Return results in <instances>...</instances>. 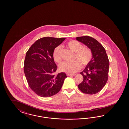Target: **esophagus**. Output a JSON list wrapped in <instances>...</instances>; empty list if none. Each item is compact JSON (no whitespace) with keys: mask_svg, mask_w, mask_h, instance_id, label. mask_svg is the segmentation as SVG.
I'll list each match as a JSON object with an SVG mask.
<instances>
[{"mask_svg":"<svg viewBox=\"0 0 129 129\" xmlns=\"http://www.w3.org/2000/svg\"><path fill=\"white\" fill-rule=\"evenodd\" d=\"M67 76H75L76 75V74H70V73H68V74H67Z\"/></svg>","mask_w":129,"mask_h":129,"instance_id":"esophagus-1","label":"esophagus"}]
</instances>
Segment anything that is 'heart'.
Masks as SVG:
<instances>
[{
	"mask_svg": "<svg viewBox=\"0 0 129 129\" xmlns=\"http://www.w3.org/2000/svg\"><path fill=\"white\" fill-rule=\"evenodd\" d=\"M67 46L75 53L74 59L78 60L84 66L86 65L90 62L92 57V53L89 49L84 48L81 43L75 40L69 42L67 44ZM61 51V47L58 46L53 52V58L57 62H59L62 60ZM78 61L64 62L60 65L59 69L63 72L73 73L81 69V65Z\"/></svg>",
	"mask_w": 129,
	"mask_h": 129,
	"instance_id": "1",
	"label": "heart"
}]
</instances>
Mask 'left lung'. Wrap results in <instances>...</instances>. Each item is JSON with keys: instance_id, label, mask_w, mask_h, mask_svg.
Here are the masks:
<instances>
[{"instance_id": "obj_1", "label": "left lung", "mask_w": 129, "mask_h": 129, "mask_svg": "<svg viewBox=\"0 0 129 129\" xmlns=\"http://www.w3.org/2000/svg\"><path fill=\"white\" fill-rule=\"evenodd\" d=\"M76 39L86 45L92 53L90 62L80 72L84 79L78 85V88L85 94H96L106 85L108 78L109 61L106 50L97 40L90 36Z\"/></svg>"}]
</instances>
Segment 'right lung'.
Masks as SVG:
<instances>
[{
    "label": "right lung",
    "mask_w": 129,
    "mask_h": 129,
    "mask_svg": "<svg viewBox=\"0 0 129 129\" xmlns=\"http://www.w3.org/2000/svg\"><path fill=\"white\" fill-rule=\"evenodd\" d=\"M65 39L42 38L36 41L26 53L24 73L29 87L40 96L47 98L57 94L67 78L63 72L54 75L57 66L53 58L55 49Z\"/></svg>",
    "instance_id": "add662e5"
}]
</instances>
